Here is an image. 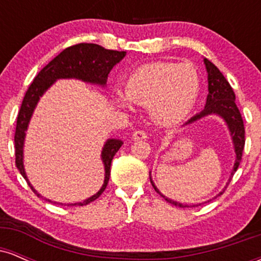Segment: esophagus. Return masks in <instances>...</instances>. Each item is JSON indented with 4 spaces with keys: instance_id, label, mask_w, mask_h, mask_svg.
I'll use <instances>...</instances> for the list:
<instances>
[{
    "instance_id": "obj_1",
    "label": "esophagus",
    "mask_w": 261,
    "mask_h": 261,
    "mask_svg": "<svg viewBox=\"0 0 261 261\" xmlns=\"http://www.w3.org/2000/svg\"><path fill=\"white\" fill-rule=\"evenodd\" d=\"M147 139V133L145 130H137L134 133V140H146Z\"/></svg>"
}]
</instances>
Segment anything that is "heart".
Returning <instances> with one entry per match:
<instances>
[{
  "mask_svg": "<svg viewBox=\"0 0 261 261\" xmlns=\"http://www.w3.org/2000/svg\"><path fill=\"white\" fill-rule=\"evenodd\" d=\"M125 94L116 95L120 106L127 107L131 100L148 107L154 121L173 125L193 110L200 94V77L191 65L152 62L128 74Z\"/></svg>",
  "mask_w": 261,
  "mask_h": 261,
  "instance_id": "b5f03b06",
  "label": "heart"
}]
</instances>
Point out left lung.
Here are the masks:
<instances>
[{
  "mask_svg": "<svg viewBox=\"0 0 261 261\" xmlns=\"http://www.w3.org/2000/svg\"><path fill=\"white\" fill-rule=\"evenodd\" d=\"M203 62H205L206 70H207L208 73L207 100H206L205 109H203L201 113L193 116L190 120H188L185 125L191 124V122L199 120V119H201L206 115H211V114H216V115H220L221 118H223V120L227 122V125H228L230 136H232L233 145H234L236 149V162L234 166H233L232 174H230L233 176V174L237 172V169H238L239 163H241L242 161V154H243V149L245 145V130L243 119H242L241 112H239L238 107H237L236 104V94L234 92H233L232 87H230L228 83V81L226 80V77L223 76L222 72H221L211 61H208L207 59H203ZM232 176H230V179H232ZM149 179H151V174H149ZM151 182L152 187L154 188V190L157 191L162 197H164L169 203H172V205L174 206H179V207H190L189 205H182L180 202H176L170 199H167V197L162 195L160 191H158V189L154 187L152 179ZM220 195H222V193L218 194L217 196ZM216 197H215V199H216ZM210 201H211V200H210ZM191 207H193V206H191Z\"/></svg>",
  "mask_w": 261,
  "mask_h": 261,
  "instance_id": "8db88e82",
  "label": "left lung"
}]
</instances>
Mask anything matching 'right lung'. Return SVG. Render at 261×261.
<instances>
[{
  "label": "right lung",
  "mask_w": 261,
  "mask_h": 261,
  "mask_svg": "<svg viewBox=\"0 0 261 261\" xmlns=\"http://www.w3.org/2000/svg\"><path fill=\"white\" fill-rule=\"evenodd\" d=\"M126 55L125 51H116V50H107L103 46L97 44L81 43L66 47L62 50L56 58H54L43 70L35 76L32 85L29 86L28 91L25 92L23 98L22 106H20L19 113L17 118L16 134H14V147H16V166L23 178L25 179L28 185L35 193V195L40 196L37 191L33 189L31 182L27 178L24 167H23V143H24V136L28 122L37 106L39 98L44 94V92L59 79H79L89 83H97V85L104 86L107 83L108 74L110 70L124 59ZM122 141L120 140H108L101 151V160L106 167V179H104L103 187L95 195L85 200L83 202L68 203L67 206H83L88 205L89 202L98 199L103 191L106 190L108 181L110 176V166L112 161L119 148L121 147ZM50 201V200H46ZM58 203V202H55ZM64 205V203H60Z\"/></svg>",
  "instance_id": "right-lung-1"
}]
</instances>
